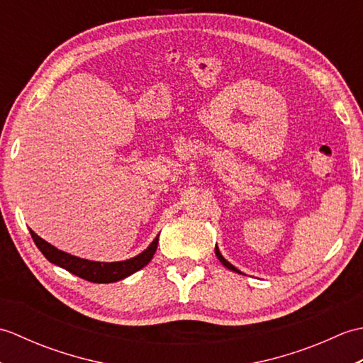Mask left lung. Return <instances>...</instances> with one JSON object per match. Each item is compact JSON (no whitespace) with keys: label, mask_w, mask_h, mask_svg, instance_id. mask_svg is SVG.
Masks as SVG:
<instances>
[{"label":"left lung","mask_w":363,"mask_h":363,"mask_svg":"<svg viewBox=\"0 0 363 363\" xmlns=\"http://www.w3.org/2000/svg\"><path fill=\"white\" fill-rule=\"evenodd\" d=\"M215 254H217V257H218V260H220V262H221V264H223V265H225L226 268H229V269H233V272H237V273H240V272H238V269H237V268H235L234 265H230V264H229V262H228V260H226L225 257H223V256H221V252H220V250H218V246H215Z\"/></svg>","instance_id":"1"}]
</instances>
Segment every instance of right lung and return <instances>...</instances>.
I'll list each match as a JSON object with an SVG mask.
<instances>
[{
    "mask_svg": "<svg viewBox=\"0 0 363 363\" xmlns=\"http://www.w3.org/2000/svg\"><path fill=\"white\" fill-rule=\"evenodd\" d=\"M30 237H33L37 248L42 251L43 256L48 259L51 264L64 268L67 272L79 276L89 282H96V284L117 282L138 272V269H142L145 265L150 264V260L152 259L154 252H156L157 243H159V235H157L148 248L135 257H130L128 260H121V262H95V260L76 257V256H72V254L57 250L56 246H52L51 243L45 242L43 238L38 237L34 230H30Z\"/></svg>",
    "mask_w": 363,
    "mask_h": 363,
    "instance_id": "1",
    "label": "right lung"
}]
</instances>
